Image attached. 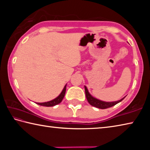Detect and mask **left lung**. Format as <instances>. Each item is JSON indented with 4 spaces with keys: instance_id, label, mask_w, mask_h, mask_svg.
Returning a JSON list of instances; mask_svg holds the SVG:
<instances>
[{
    "instance_id": "1",
    "label": "left lung",
    "mask_w": 150,
    "mask_h": 150,
    "mask_svg": "<svg viewBox=\"0 0 150 150\" xmlns=\"http://www.w3.org/2000/svg\"><path fill=\"white\" fill-rule=\"evenodd\" d=\"M85 90L86 98H87L88 103H89L91 105L95 106V107L100 108V109H105L107 108L112 107V106H115L116 105V104L121 102V101L125 98V96H124V98H121L120 100H117V101H113V102H106V101H103V100L98 99V98L94 97V96L91 95L90 93L88 92V88L86 86H85Z\"/></svg>"
}]
</instances>
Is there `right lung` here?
Returning <instances> with one entry per match:
<instances>
[{"mask_svg":"<svg viewBox=\"0 0 150 150\" xmlns=\"http://www.w3.org/2000/svg\"><path fill=\"white\" fill-rule=\"evenodd\" d=\"M66 86H67V84L65 85L64 88L62 90V93L59 94V95L57 96L56 98H54L50 101H47V102H45V103H36V104L39 105L40 106H54L59 104L61 102H62L63 97H64L65 94V91H66Z\"/></svg>","mask_w":150,"mask_h":150,"instance_id":"right-lung-1","label":"right lung"}]
</instances>
